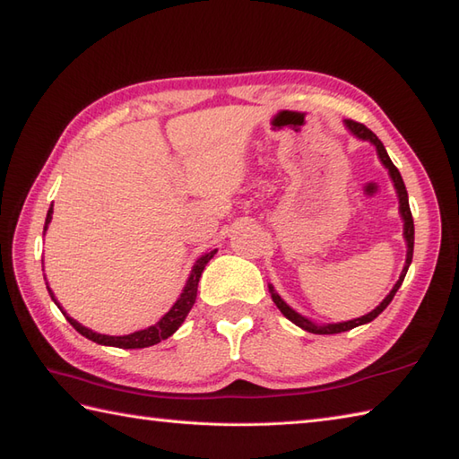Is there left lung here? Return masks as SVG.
Segmentation results:
<instances>
[{
  "instance_id": "1",
  "label": "left lung",
  "mask_w": 459,
  "mask_h": 459,
  "mask_svg": "<svg viewBox=\"0 0 459 459\" xmlns=\"http://www.w3.org/2000/svg\"><path fill=\"white\" fill-rule=\"evenodd\" d=\"M345 126L351 130V134L357 135L359 140H365V142H370V143L375 145L380 161H383V165L388 169V175H391V179H393V183H394V189H396V195H398V203H401V207H398V209H401L403 221H404V240H406V247H408V250H406V264H404V268H403L401 278H398L394 288L391 290V294H388L383 301H380V304H378L373 311H370V314H367V316H363V317H357V319H351V321H343V324L316 325L314 321L306 319L304 316H299L298 311L291 309V307L286 304V301L276 294L274 288L268 286V288H270V294H272V299H274V304L278 306V309L281 311V314H284V316L291 321V324H296L298 327L309 331V333H317V335L341 333V331H349V329H353V327L368 324V321H373L375 317H378L380 314H383V311L386 309V306L393 301V298H394V294L398 291V288L403 286V280H404V276H406L408 266H411L412 252H414V221H412L411 204H408V193H406V187H404V181H403V178H401V171L396 169V165L391 161V158H388V153H386V150H385L383 142H380V140L377 138V135L367 128L365 124H359V122H355V120H345Z\"/></svg>"
}]
</instances>
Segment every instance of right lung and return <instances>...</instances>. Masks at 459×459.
Instances as JSON below:
<instances>
[{
    "instance_id": "1",
    "label": "right lung",
    "mask_w": 459,
    "mask_h": 459,
    "mask_svg": "<svg viewBox=\"0 0 459 459\" xmlns=\"http://www.w3.org/2000/svg\"><path fill=\"white\" fill-rule=\"evenodd\" d=\"M51 219H53V204H51V209H48V212H47L45 229H43V230H47V227H48V222H51ZM214 255H217V250H211V252H207V255H203L197 262H195V266H193V270H191V276L187 278V284H185V288H183V291H181V296L178 298V301H175L173 307L168 311V314H165V316L158 321V324L150 325L148 329L134 331V333H130V335H120V337H116V335H102V333H96V331H92V329H89V327L81 325L79 321H74L73 317H68V316L65 314L61 304H58V301L55 299L53 291H51V288H48V284H47V290H48V294H51L55 304L58 306V309L63 311V316H66L68 324H71V325H73L76 331H79L81 335H84L86 339H91V341H94V343H99V345H108V347L143 349V347L158 345L160 341L171 337V335L175 333V331H178V329L181 327L185 317H187V314H189L193 304H195V299H197V286H199V278H201V274H203V270H204V266H207V262H209Z\"/></svg>"
}]
</instances>
